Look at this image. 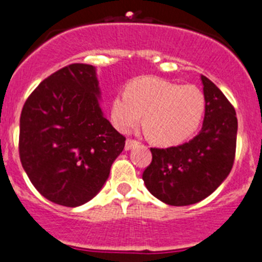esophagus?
Masks as SVG:
<instances>
[{
  "instance_id": "obj_1",
  "label": "esophagus",
  "mask_w": 262,
  "mask_h": 262,
  "mask_svg": "<svg viewBox=\"0 0 262 262\" xmlns=\"http://www.w3.org/2000/svg\"><path fill=\"white\" fill-rule=\"evenodd\" d=\"M138 145V141L136 140H126L125 142V150H130V148H133L134 146Z\"/></svg>"
}]
</instances>
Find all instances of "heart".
I'll use <instances>...</instances> for the list:
<instances>
[{"instance_id": "heart-1", "label": "heart", "mask_w": 262, "mask_h": 262, "mask_svg": "<svg viewBox=\"0 0 262 262\" xmlns=\"http://www.w3.org/2000/svg\"><path fill=\"white\" fill-rule=\"evenodd\" d=\"M205 114L204 93L194 84H178L155 77L132 81L126 93L117 94L111 105L116 129L128 133L143 124L160 145H176L189 138Z\"/></svg>"}]
</instances>
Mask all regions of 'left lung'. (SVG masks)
I'll return each mask as SVG.
<instances>
[{
  "mask_svg": "<svg viewBox=\"0 0 262 262\" xmlns=\"http://www.w3.org/2000/svg\"><path fill=\"white\" fill-rule=\"evenodd\" d=\"M205 117L200 133L183 145L150 148L151 163L143 171L146 188L172 206L202 201L226 180L235 159L237 119L223 93L201 75Z\"/></svg>",
  "mask_w": 262,
  "mask_h": 262,
  "instance_id": "8db88e82",
  "label": "left lung"
}]
</instances>
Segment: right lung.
<instances>
[{"label": "right lung", "instance_id": "right-lung-1", "mask_svg": "<svg viewBox=\"0 0 262 262\" xmlns=\"http://www.w3.org/2000/svg\"><path fill=\"white\" fill-rule=\"evenodd\" d=\"M96 69L72 63L44 79L20 114L19 157L37 192L68 207L94 199L125 137L104 117Z\"/></svg>", "mask_w": 262, "mask_h": 262}]
</instances>
